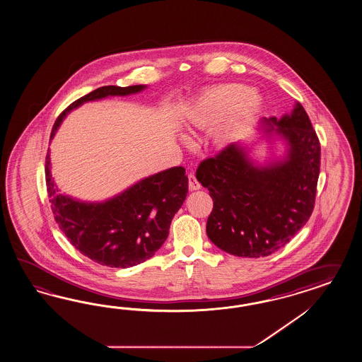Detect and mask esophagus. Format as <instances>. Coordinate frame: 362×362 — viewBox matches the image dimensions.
Masks as SVG:
<instances>
[{"label":"esophagus","instance_id":"1","mask_svg":"<svg viewBox=\"0 0 362 362\" xmlns=\"http://www.w3.org/2000/svg\"><path fill=\"white\" fill-rule=\"evenodd\" d=\"M187 178H189V189H190V190H198V189H201V184H199V181L197 180V177H195L193 173H190Z\"/></svg>","mask_w":362,"mask_h":362}]
</instances>
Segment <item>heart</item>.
<instances>
[{
    "label": "heart",
    "mask_w": 362,
    "mask_h": 362,
    "mask_svg": "<svg viewBox=\"0 0 362 362\" xmlns=\"http://www.w3.org/2000/svg\"><path fill=\"white\" fill-rule=\"evenodd\" d=\"M264 107V98L248 85L218 83L206 89L187 106L189 127L211 129V141L218 148L231 146Z\"/></svg>",
    "instance_id": "1"
}]
</instances>
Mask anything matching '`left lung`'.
Masks as SVG:
<instances>
[{
    "label": "left lung",
    "mask_w": 362,
    "mask_h": 362,
    "mask_svg": "<svg viewBox=\"0 0 362 362\" xmlns=\"http://www.w3.org/2000/svg\"><path fill=\"white\" fill-rule=\"evenodd\" d=\"M257 130L285 143V155L265 164L250 147L232 143L197 169L213 198L206 232L221 250L239 257H265L285 247L306 224L315 204L320 144L300 103L281 119L264 118Z\"/></svg>",
    "instance_id": "8db88e82"
}]
</instances>
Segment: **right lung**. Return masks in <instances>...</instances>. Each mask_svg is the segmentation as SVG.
<instances>
[{"label":"right lung","mask_w":362,"mask_h":362,"mask_svg":"<svg viewBox=\"0 0 362 362\" xmlns=\"http://www.w3.org/2000/svg\"><path fill=\"white\" fill-rule=\"evenodd\" d=\"M147 85L103 86L71 103L59 115L51 140L66 114L83 103L114 95H130ZM47 193L60 230L83 256L110 268L126 269L151 259L167 240L170 222L185 201V168L173 167L146 177L103 202H83L62 194L46 156Z\"/></svg>","instance_id":"add662e5"}]
</instances>
